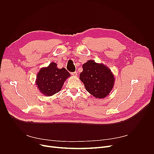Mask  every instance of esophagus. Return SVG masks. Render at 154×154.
Returning a JSON list of instances; mask_svg holds the SVG:
<instances>
[{
    "instance_id": "34e87169",
    "label": "esophagus",
    "mask_w": 154,
    "mask_h": 154,
    "mask_svg": "<svg viewBox=\"0 0 154 154\" xmlns=\"http://www.w3.org/2000/svg\"><path fill=\"white\" fill-rule=\"evenodd\" d=\"M71 74H72V75H73V76H77V72H72L71 73Z\"/></svg>"
}]
</instances>
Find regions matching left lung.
<instances>
[{
    "label": "left lung",
    "instance_id": "obj_1",
    "mask_svg": "<svg viewBox=\"0 0 154 154\" xmlns=\"http://www.w3.org/2000/svg\"><path fill=\"white\" fill-rule=\"evenodd\" d=\"M82 68L80 80L84 84L86 91L96 99L106 97L115 83V77L110 69L104 64L92 60L84 63Z\"/></svg>",
    "mask_w": 154,
    "mask_h": 154
}]
</instances>
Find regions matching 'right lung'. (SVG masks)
<instances>
[{"instance_id": "right-lung-1", "label": "right lung", "mask_w": 154, "mask_h": 154, "mask_svg": "<svg viewBox=\"0 0 154 154\" xmlns=\"http://www.w3.org/2000/svg\"><path fill=\"white\" fill-rule=\"evenodd\" d=\"M70 76L66 69H58L57 64L51 62L47 67L40 69L35 84L40 93L45 96H51L61 90L64 82Z\"/></svg>"}]
</instances>
